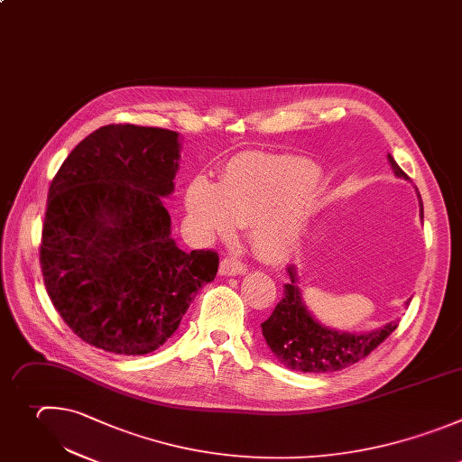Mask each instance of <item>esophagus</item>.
Segmentation results:
<instances>
[{
	"label": "esophagus",
	"mask_w": 462,
	"mask_h": 462,
	"mask_svg": "<svg viewBox=\"0 0 462 462\" xmlns=\"http://www.w3.org/2000/svg\"><path fill=\"white\" fill-rule=\"evenodd\" d=\"M218 271L222 276H236V274H244L247 271V267L242 262H238L236 258L227 256V258H222Z\"/></svg>",
	"instance_id": "34e87169"
}]
</instances>
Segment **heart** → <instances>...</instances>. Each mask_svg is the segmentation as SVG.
<instances>
[{
  "label": "heart",
  "mask_w": 462,
  "mask_h": 462,
  "mask_svg": "<svg viewBox=\"0 0 462 462\" xmlns=\"http://www.w3.org/2000/svg\"><path fill=\"white\" fill-rule=\"evenodd\" d=\"M319 171L297 158L242 154L222 169L220 181L195 176L183 193L191 227L202 238H231L247 226L254 251L286 260L304 245L319 213L310 195Z\"/></svg>",
  "instance_id": "b5f03b06"
}]
</instances>
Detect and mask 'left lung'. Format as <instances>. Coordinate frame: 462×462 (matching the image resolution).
Segmentation results:
<instances>
[{
    "label": "left lung",
    "mask_w": 462,
    "mask_h": 462,
    "mask_svg": "<svg viewBox=\"0 0 462 462\" xmlns=\"http://www.w3.org/2000/svg\"><path fill=\"white\" fill-rule=\"evenodd\" d=\"M388 162L395 176L408 180V174L392 154H388ZM288 274L290 281L284 284V297L276 304L271 317L262 322V335L276 360L290 370L302 374L338 372L370 355L397 329L399 320L364 333H349L324 326L310 313L302 300L297 267L290 265ZM404 304L410 306V300Z\"/></svg>",
    "instance_id": "1"
}]
</instances>
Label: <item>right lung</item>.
Returning <instances> with one entry per match:
<instances>
[{"instance_id":"add662e5","label":"right lung","mask_w":462,"mask_h":462,"mask_svg":"<svg viewBox=\"0 0 462 462\" xmlns=\"http://www.w3.org/2000/svg\"><path fill=\"white\" fill-rule=\"evenodd\" d=\"M180 136L106 125L56 172L42 233L47 293L87 344L147 355L178 329L218 271L215 251H181L163 199L174 191Z\"/></svg>"}]
</instances>
